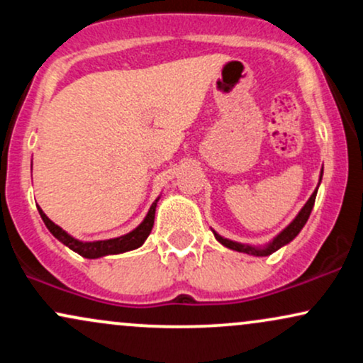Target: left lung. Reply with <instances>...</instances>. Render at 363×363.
Instances as JSON below:
<instances>
[{"label":"left lung","mask_w":363,"mask_h":363,"mask_svg":"<svg viewBox=\"0 0 363 363\" xmlns=\"http://www.w3.org/2000/svg\"><path fill=\"white\" fill-rule=\"evenodd\" d=\"M320 182V181H319ZM315 194H318V189L312 193V196L309 198V201L303 205V208L301 210V213L295 216V220L291 222L289 227L285 228V230L281 232V234H278L277 237L273 239V242H269L266 247L262 249H256V247H251V245H244V244H239V242H234V240H228V239H223V237H220L218 234H215L216 240H218L220 244H223L225 247L228 249H234L237 252H245V254H252V256H269V254H273L274 251H278V249L283 247L285 244H289L290 240H294L295 237L298 235V232L302 230L303 225L307 223V220H309L311 216V211H312V206H314V201H315Z\"/></svg>","instance_id":"8db88e82"}]
</instances>
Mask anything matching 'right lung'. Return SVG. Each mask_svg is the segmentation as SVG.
<instances>
[{
    "label": "right lung",
    "instance_id": "obj_1",
    "mask_svg": "<svg viewBox=\"0 0 363 363\" xmlns=\"http://www.w3.org/2000/svg\"><path fill=\"white\" fill-rule=\"evenodd\" d=\"M157 201L155 199L152 206H150L148 215L145 216V220L141 222L138 227L135 228L129 234L123 235V237H116V239H109V240H95V242H80V240L73 239L72 235L66 234L61 227H57L56 223L51 222V220L45 216V213L39 208V213L43 216L45 227L49 228V232L56 237L57 240H61L62 244L68 245L69 249L74 252H78L83 257H89V259H95V257H102V256H109V254H121L126 251H133V249L140 247L141 244L147 240V237L150 235L153 228V220H155V208H157Z\"/></svg>",
    "mask_w": 363,
    "mask_h": 363
}]
</instances>
